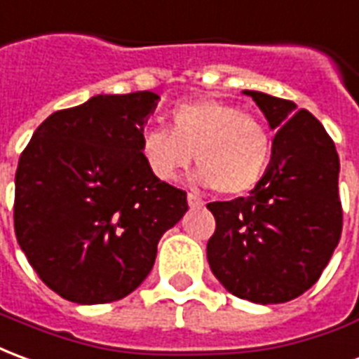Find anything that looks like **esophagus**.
<instances>
[{
  "instance_id": "obj_1",
  "label": "esophagus",
  "mask_w": 359,
  "mask_h": 359,
  "mask_svg": "<svg viewBox=\"0 0 359 359\" xmlns=\"http://www.w3.org/2000/svg\"><path fill=\"white\" fill-rule=\"evenodd\" d=\"M187 203H189V207L195 208V207H201L203 205V201L199 199V195L197 193H187Z\"/></svg>"
}]
</instances>
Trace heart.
I'll return each instance as SVG.
<instances>
[{"label": "heart", "mask_w": 359, "mask_h": 359, "mask_svg": "<svg viewBox=\"0 0 359 359\" xmlns=\"http://www.w3.org/2000/svg\"><path fill=\"white\" fill-rule=\"evenodd\" d=\"M139 154L160 182H174L191 164L197 180L218 193L241 195L265 175L271 160L266 127L233 104L199 98L174 106L166 127H147L139 135Z\"/></svg>", "instance_id": "obj_1"}]
</instances>
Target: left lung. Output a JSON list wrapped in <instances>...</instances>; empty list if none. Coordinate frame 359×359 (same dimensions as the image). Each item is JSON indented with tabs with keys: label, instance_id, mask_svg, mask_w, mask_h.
Segmentation results:
<instances>
[{
	"label": "left lung",
	"instance_id": "obj_1",
	"mask_svg": "<svg viewBox=\"0 0 359 359\" xmlns=\"http://www.w3.org/2000/svg\"><path fill=\"white\" fill-rule=\"evenodd\" d=\"M276 131L261 182L248 197L208 203L216 230L210 271L230 294L284 304L319 280L342 232L337 149L319 119L290 100L243 90Z\"/></svg>",
	"mask_w": 359,
	"mask_h": 359
}]
</instances>
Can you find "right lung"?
Here are the masks:
<instances>
[{"label":"right lung","instance_id":"right-lung-1","mask_svg":"<svg viewBox=\"0 0 359 359\" xmlns=\"http://www.w3.org/2000/svg\"><path fill=\"white\" fill-rule=\"evenodd\" d=\"M158 94H96L44 119L15 174V233L48 288L81 306L110 304L149 276L187 193L139 154Z\"/></svg>","mask_w":359,"mask_h":359}]
</instances>
